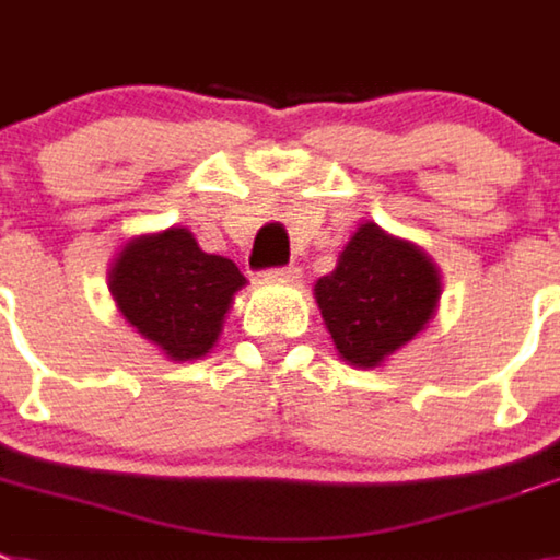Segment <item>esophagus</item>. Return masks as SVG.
I'll return each mask as SVG.
<instances>
[{
    "label": "esophagus",
    "instance_id": "1",
    "mask_svg": "<svg viewBox=\"0 0 560 560\" xmlns=\"http://www.w3.org/2000/svg\"><path fill=\"white\" fill-rule=\"evenodd\" d=\"M299 276H301V270L295 265L265 270V279H270V281H299Z\"/></svg>",
    "mask_w": 560,
    "mask_h": 560
}]
</instances>
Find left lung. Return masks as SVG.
Instances as JSON below:
<instances>
[{
  "label": "left lung",
  "instance_id": "1",
  "mask_svg": "<svg viewBox=\"0 0 560 560\" xmlns=\"http://www.w3.org/2000/svg\"><path fill=\"white\" fill-rule=\"evenodd\" d=\"M440 270L428 253L363 222L329 276L315 281L335 349L358 369H374L425 329L440 304Z\"/></svg>",
  "mask_w": 560,
  "mask_h": 560
}]
</instances>
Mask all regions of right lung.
<instances>
[{"instance_id": "right-lung-1", "label": "right lung", "mask_w": 560, "mask_h": 560, "mask_svg": "<svg viewBox=\"0 0 560 560\" xmlns=\"http://www.w3.org/2000/svg\"><path fill=\"white\" fill-rule=\"evenodd\" d=\"M247 281L225 256L197 245L188 228L126 242L109 270V293L124 318L172 361L206 358Z\"/></svg>"}]
</instances>
